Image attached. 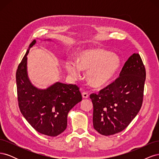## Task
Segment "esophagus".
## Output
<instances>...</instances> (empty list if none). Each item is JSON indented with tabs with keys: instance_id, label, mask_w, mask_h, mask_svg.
Listing matches in <instances>:
<instances>
[{
	"instance_id": "esophagus-1",
	"label": "esophagus",
	"mask_w": 159,
	"mask_h": 159,
	"mask_svg": "<svg viewBox=\"0 0 159 159\" xmlns=\"http://www.w3.org/2000/svg\"><path fill=\"white\" fill-rule=\"evenodd\" d=\"M82 97H83V98H85V99L88 98L89 97L88 93V92H85V91H84V92L82 93Z\"/></svg>"
}]
</instances>
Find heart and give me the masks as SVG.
I'll return each instance as SVG.
<instances>
[{
    "label": "heart",
    "instance_id": "b5f03b06",
    "mask_svg": "<svg viewBox=\"0 0 159 159\" xmlns=\"http://www.w3.org/2000/svg\"><path fill=\"white\" fill-rule=\"evenodd\" d=\"M120 60L113 53L104 50H89L81 53L78 61L68 59L66 69L73 80L81 76V69L87 71V79L90 84L99 87L106 84L119 68Z\"/></svg>",
    "mask_w": 159,
    "mask_h": 159
}]
</instances>
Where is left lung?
<instances>
[{"label": "left lung", "mask_w": 159, "mask_h": 159, "mask_svg": "<svg viewBox=\"0 0 159 159\" xmlns=\"http://www.w3.org/2000/svg\"><path fill=\"white\" fill-rule=\"evenodd\" d=\"M146 71L141 57L133 54L129 57L112 83L91 93L94 129L108 136L122 131L136 117L143 100Z\"/></svg>", "instance_id": "left-lung-1"}]
</instances>
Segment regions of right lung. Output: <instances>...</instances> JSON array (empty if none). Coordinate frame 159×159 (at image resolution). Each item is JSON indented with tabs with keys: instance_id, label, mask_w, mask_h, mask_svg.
<instances>
[{
	"instance_id": "right-lung-1",
	"label": "right lung",
	"mask_w": 159,
	"mask_h": 159,
	"mask_svg": "<svg viewBox=\"0 0 159 159\" xmlns=\"http://www.w3.org/2000/svg\"><path fill=\"white\" fill-rule=\"evenodd\" d=\"M35 43V40L32 42L16 70L18 106L36 131L55 137L64 131L68 112L82 100V96L75 84L56 82L46 89H39L32 85L27 75V55Z\"/></svg>"
}]
</instances>
